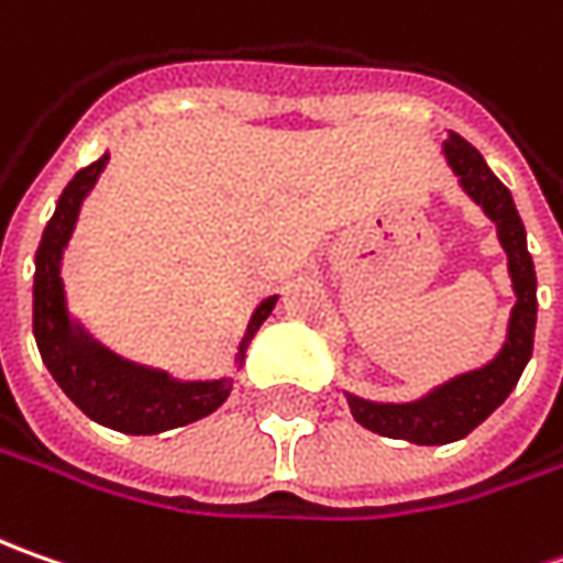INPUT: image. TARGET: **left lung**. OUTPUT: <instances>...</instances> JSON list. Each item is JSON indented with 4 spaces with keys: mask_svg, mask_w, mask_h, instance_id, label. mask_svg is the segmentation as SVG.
<instances>
[{
    "mask_svg": "<svg viewBox=\"0 0 563 563\" xmlns=\"http://www.w3.org/2000/svg\"><path fill=\"white\" fill-rule=\"evenodd\" d=\"M444 156L461 175L466 194L498 225L501 247L508 250V269L517 303L510 313L508 341L501 354L483 369L448 382L417 404H369V400L347 398L351 413L360 426L388 439H407L417 444H448L470 435L517 385L532 354V335H536V269L527 250V231L517 216V206L510 200V190L492 175L479 150L466 143L461 134H451L444 141Z\"/></svg>",
    "mask_w": 563,
    "mask_h": 563,
    "instance_id": "8db88e82",
    "label": "left lung"
}]
</instances>
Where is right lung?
<instances>
[{
	"label": "right lung",
	"mask_w": 563,
	"mask_h": 563,
	"mask_svg": "<svg viewBox=\"0 0 563 563\" xmlns=\"http://www.w3.org/2000/svg\"><path fill=\"white\" fill-rule=\"evenodd\" d=\"M106 159L109 153L87 168H80L68 181L58 197L49 225L43 231V241L36 247V275H33V338H36L46 369L90 420L112 426L128 435H156L165 429L209 417L216 407L225 404L231 388L228 382H172L163 373H150V369L112 357L102 347H93L90 341L71 332L68 313H65L62 278H58V260H62V247L71 238L80 200L99 178ZM272 307H275V297L260 303V310L250 319L244 344L263 325ZM241 357H244V347H241Z\"/></svg>",
	"instance_id": "1"
}]
</instances>
